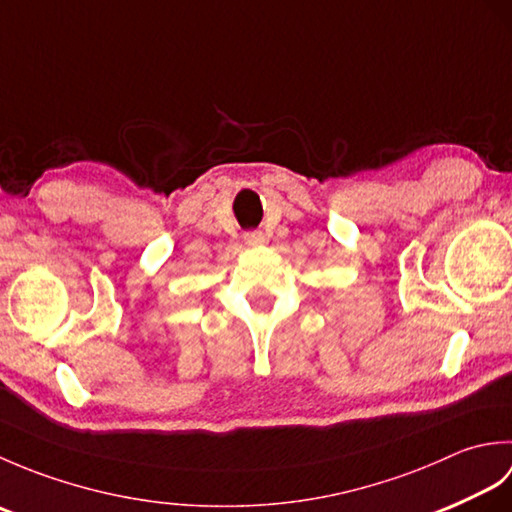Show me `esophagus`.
Wrapping results in <instances>:
<instances>
[{"label":"esophagus","mask_w":512,"mask_h":512,"mask_svg":"<svg viewBox=\"0 0 512 512\" xmlns=\"http://www.w3.org/2000/svg\"><path fill=\"white\" fill-rule=\"evenodd\" d=\"M244 242H246L248 246H259V244L266 242V237H264L262 231H246V233H244Z\"/></svg>","instance_id":"obj_1"}]
</instances>
